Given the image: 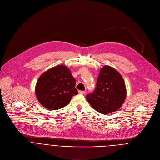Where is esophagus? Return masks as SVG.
I'll return each instance as SVG.
<instances>
[{"instance_id":"esophagus-1","label":"esophagus","mask_w":160,"mask_h":160,"mask_svg":"<svg viewBox=\"0 0 160 160\" xmlns=\"http://www.w3.org/2000/svg\"><path fill=\"white\" fill-rule=\"evenodd\" d=\"M79 93L81 94V95H84L86 93L85 91H79Z\"/></svg>"}]
</instances>
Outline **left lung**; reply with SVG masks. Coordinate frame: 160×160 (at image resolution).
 Listing matches in <instances>:
<instances>
[{"label": "left lung", "instance_id": "left-lung-1", "mask_svg": "<svg viewBox=\"0 0 160 160\" xmlns=\"http://www.w3.org/2000/svg\"><path fill=\"white\" fill-rule=\"evenodd\" d=\"M127 97L125 83L118 71L105 65L100 70L94 92L86 100L97 112L109 114L119 109Z\"/></svg>", "mask_w": 160, "mask_h": 160}]
</instances>
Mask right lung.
Wrapping results in <instances>:
<instances>
[{
    "label": "right lung",
    "mask_w": 160,
    "mask_h": 160,
    "mask_svg": "<svg viewBox=\"0 0 160 160\" xmlns=\"http://www.w3.org/2000/svg\"><path fill=\"white\" fill-rule=\"evenodd\" d=\"M76 79L69 68L58 65L44 72L35 85V95L40 103L47 109L57 110L70 102L78 93Z\"/></svg>",
    "instance_id": "obj_1"
}]
</instances>
